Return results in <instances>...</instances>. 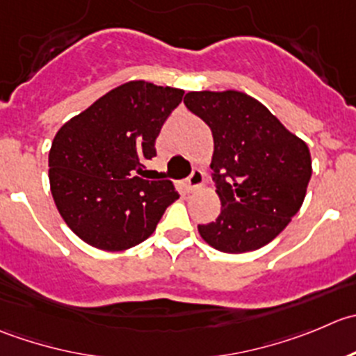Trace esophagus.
<instances>
[{
  "label": "esophagus",
  "instance_id": "esophagus-1",
  "mask_svg": "<svg viewBox=\"0 0 356 356\" xmlns=\"http://www.w3.org/2000/svg\"><path fill=\"white\" fill-rule=\"evenodd\" d=\"M202 183H204V173H202V171L195 170L192 175H190L188 179H186L185 186H186V190H188V192H193V190L200 188V186H202Z\"/></svg>",
  "mask_w": 356,
  "mask_h": 356
}]
</instances>
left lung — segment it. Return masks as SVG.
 <instances>
[{
	"label": "left lung",
	"instance_id": "left-lung-1",
	"mask_svg": "<svg viewBox=\"0 0 356 356\" xmlns=\"http://www.w3.org/2000/svg\"><path fill=\"white\" fill-rule=\"evenodd\" d=\"M183 102L214 140L211 170L221 213L197 227L200 237L230 254L263 248L305 200L312 178L308 145L241 91H190Z\"/></svg>",
	"mask_w": 356,
	"mask_h": 356
}]
</instances>
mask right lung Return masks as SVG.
<instances>
[{"label":"right lung","instance_id":"1","mask_svg":"<svg viewBox=\"0 0 356 356\" xmlns=\"http://www.w3.org/2000/svg\"><path fill=\"white\" fill-rule=\"evenodd\" d=\"M185 91L129 81L67 121L51 143L50 188L60 216L86 244L124 251L156 230L178 192L143 179L156 138Z\"/></svg>","mask_w":356,"mask_h":356}]
</instances>
